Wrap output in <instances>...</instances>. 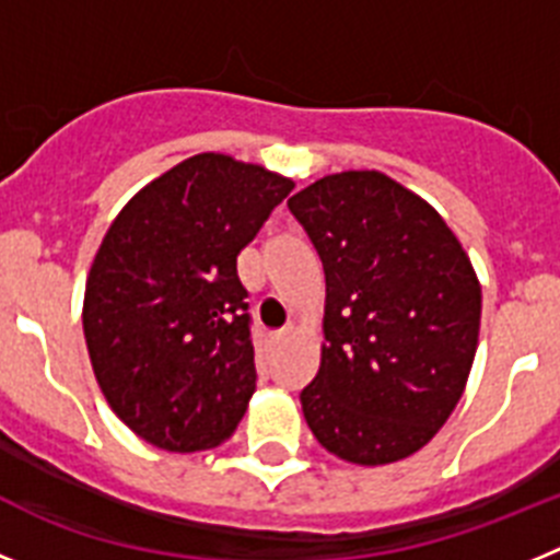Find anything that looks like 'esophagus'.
Masks as SVG:
<instances>
[{
	"label": "esophagus",
	"instance_id": "1",
	"mask_svg": "<svg viewBox=\"0 0 560 560\" xmlns=\"http://www.w3.org/2000/svg\"><path fill=\"white\" fill-rule=\"evenodd\" d=\"M291 339V330H277V334H271V348H283L285 341Z\"/></svg>",
	"mask_w": 560,
	"mask_h": 560
}]
</instances>
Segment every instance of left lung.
<instances>
[{"label":"left lung","mask_w":560,"mask_h":560,"mask_svg":"<svg viewBox=\"0 0 560 560\" xmlns=\"http://www.w3.org/2000/svg\"><path fill=\"white\" fill-rule=\"evenodd\" d=\"M325 269L319 373L300 393L314 438L353 465L412 457L471 373L482 285L427 199L381 171H341L289 199Z\"/></svg>","instance_id":"left-lung-1"}]
</instances>
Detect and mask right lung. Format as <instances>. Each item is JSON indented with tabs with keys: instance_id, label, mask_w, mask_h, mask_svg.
I'll return each instance as SVG.
<instances>
[{
	"instance_id": "right-lung-1",
	"label": "right lung",
	"mask_w": 560,
	"mask_h": 560,
	"mask_svg": "<svg viewBox=\"0 0 560 560\" xmlns=\"http://www.w3.org/2000/svg\"><path fill=\"white\" fill-rule=\"evenodd\" d=\"M294 182L226 153H196L117 212L83 294L97 387L137 438L205 452L232 438L255 393L237 255Z\"/></svg>"
}]
</instances>
